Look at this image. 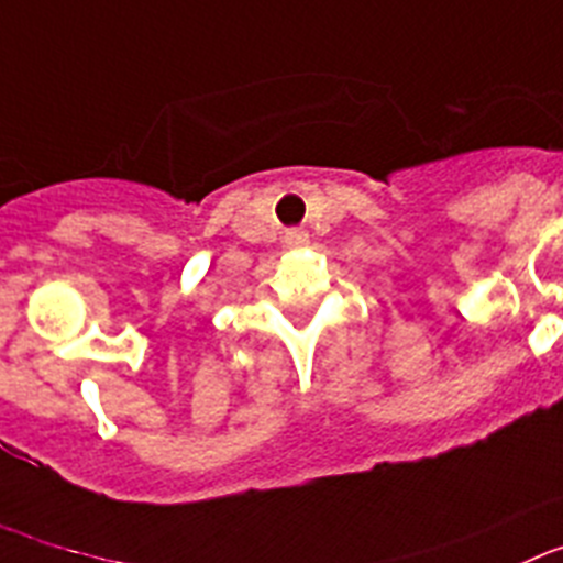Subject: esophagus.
Wrapping results in <instances>:
<instances>
[{
	"instance_id": "34e87169",
	"label": "esophagus",
	"mask_w": 563,
	"mask_h": 563,
	"mask_svg": "<svg viewBox=\"0 0 563 563\" xmlns=\"http://www.w3.org/2000/svg\"><path fill=\"white\" fill-rule=\"evenodd\" d=\"M286 244L288 246H306L308 244V233L302 228L286 230Z\"/></svg>"
}]
</instances>
